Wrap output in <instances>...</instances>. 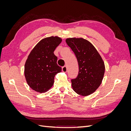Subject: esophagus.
Here are the masks:
<instances>
[{
  "mask_svg": "<svg viewBox=\"0 0 131 131\" xmlns=\"http://www.w3.org/2000/svg\"><path fill=\"white\" fill-rule=\"evenodd\" d=\"M62 72H67V66H63V67H62Z\"/></svg>",
  "mask_w": 131,
  "mask_h": 131,
  "instance_id": "obj_1",
  "label": "esophagus"
}]
</instances>
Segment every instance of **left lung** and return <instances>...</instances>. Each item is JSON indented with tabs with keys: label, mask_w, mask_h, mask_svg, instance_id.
I'll list each match as a JSON object with an SVG mask.
<instances>
[{
	"label": "left lung",
	"mask_w": 131,
	"mask_h": 131,
	"mask_svg": "<svg viewBox=\"0 0 131 131\" xmlns=\"http://www.w3.org/2000/svg\"><path fill=\"white\" fill-rule=\"evenodd\" d=\"M66 42L74 52L79 64L77 77L71 80L73 89L81 96L93 93L101 84L105 66L93 45L82 38H68Z\"/></svg>",
	"instance_id": "1"
}]
</instances>
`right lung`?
<instances>
[{
    "mask_svg": "<svg viewBox=\"0 0 131 131\" xmlns=\"http://www.w3.org/2000/svg\"><path fill=\"white\" fill-rule=\"evenodd\" d=\"M62 41L58 37L42 39L31 50L25 65L27 84L33 90L42 93L53 85L54 78L61 72L54 51Z\"/></svg>",
    "mask_w": 131,
    "mask_h": 131,
    "instance_id": "obj_1",
    "label": "right lung"
}]
</instances>
